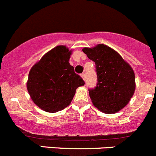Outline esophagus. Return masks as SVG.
<instances>
[{"instance_id":"1","label":"esophagus","mask_w":156,"mask_h":156,"mask_svg":"<svg viewBox=\"0 0 156 156\" xmlns=\"http://www.w3.org/2000/svg\"><path fill=\"white\" fill-rule=\"evenodd\" d=\"M81 77L83 78V80L85 81V73H82V74H81Z\"/></svg>"}]
</instances>
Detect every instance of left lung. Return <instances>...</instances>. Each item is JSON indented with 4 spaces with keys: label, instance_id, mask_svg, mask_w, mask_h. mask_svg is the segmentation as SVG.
I'll list each match as a JSON object with an SVG mask.
<instances>
[{
    "label": "left lung",
    "instance_id": "left-lung-1",
    "mask_svg": "<svg viewBox=\"0 0 156 156\" xmlns=\"http://www.w3.org/2000/svg\"><path fill=\"white\" fill-rule=\"evenodd\" d=\"M83 51L96 67L97 86L89 91L92 104L103 113H117L128 104L135 92L133 70L116 51L106 44L83 48Z\"/></svg>",
    "mask_w": 156,
    "mask_h": 156
}]
</instances>
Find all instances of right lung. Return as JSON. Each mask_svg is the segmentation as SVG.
Segmentation results:
<instances>
[{
  "label": "right lung",
  "mask_w": 156,
  "mask_h": 156,
  "mask_svg": "<svg viewBox=\"0 0 156 156\" xmlns=\"http://www.w3.org/2000/svg\"><path fill=\"white\" fill-rule=\"evenodd\" d=\"M72 50L58 45L43 55L29 73L26 87L33 102L41 110L55 113L70 105L83 79L69 63Z\"/></svg>",
  "instance_id": "obj_1"
}]
</instances>
